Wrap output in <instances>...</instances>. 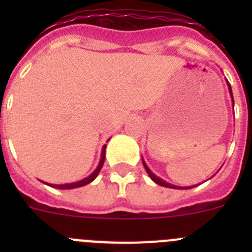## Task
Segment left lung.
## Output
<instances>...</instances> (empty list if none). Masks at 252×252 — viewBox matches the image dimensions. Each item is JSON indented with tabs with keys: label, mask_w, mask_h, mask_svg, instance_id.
I'll list each match as a JSON object with an SVG mask.
<instances>
[{
	"label": "left lung",
	"mask_w": 252,
	"mask_h": 252,
	"mask_svg": "<svg viewBox=\"0 0 252 252\" xmlns=\"http://www.w3.org/2000/svg\"><path fill=\"white\" fill-rule=\"evenodd\" d=\"M227 86H228V91H230L231 99H232V106H233V95H232V90H231V86H230V83H228V82H227ZM142 164H144V168H145V170L148 171V174H149V177L151 178V180H153V182H155V183H157V184H159V186L165 187V188H171V189H190V188H194V187H197V186H190V187H179V186H174V184L168 183V182H165V180H162L161 178L157 177V175L154 174L153 171H151L150 169H149V166L146 165V162H145V160H144V159H142Z\"/></svg>",
	"instance_id": "1"
}]
</instances>
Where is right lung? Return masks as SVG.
Wrapping results in <instances>:
<instances>
[{
  "instance_id": "obj_1",
  "label": "right lung",
  "mask_w": 252,
  "mask_h": 252,
  "mask_svg": "<svg viewBox=\"0 0 252 252\" xmlns=\"http://www.w3.org/2000/svg\"><path fill=\"white\" fill-rule=\"evenodd\" d=\"M104 158H106V145H103V148H102L101 160H99L98 165H97V168L94 169V171H93L92 174L88 175V177H87V178H84V179H82V180H78V182H74V183L49 184V183H45V182H43V183L48 184L49 187H53V188H57V189H74V188H79V187L87 186V184H90L91 182H93V180H94L95 178H97V175H98V173H99V171H101L102 166H103Z\"/></svg>"
}]
</instances>
